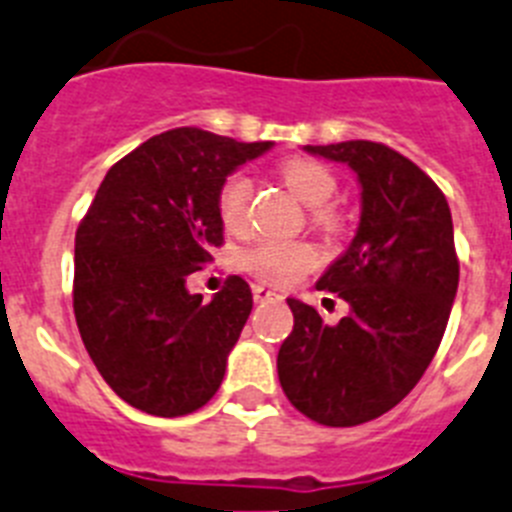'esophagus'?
Returning a JSON list of instances; mask_svg holds the SVG:
<instances>
[{"mask_svg":"<svg viewBox=\"0 0 512 512\" xmlns=\"http://www.w3.org/2000/svg\"><path fill=\"white\" fill-rule=\"evenodd\" d=\"M252 296H255L257 304H262V301H273V299H281V293L270 291V288L265 286H252Z\"/></svg>","mask_w":512,"mask_h":512,"instance_id":"esophagus-1","label":"esophagus"}]
</instances>
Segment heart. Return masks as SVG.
Segmentation results:
<instances>
[{
    "instance_id": "obj_1",
    "label": "heart",
    "mask_w": 512,
    "mask_h": 512,
    "mask_svg": "<svg viewBox=\"0 0 512 512\" xmlns=\"http://www.w3.org/2000/svg\"><path fill=\"white\" fill-rule=\"evenodd\" d=\"M281 177L288 188L299 195L306 206H311V221L324 231L340 229V213L327 203L337 195V177L330 167L317 159L291 157L281 164ZM252 180L247 172H231L224 177L216 193V211L221 224L229 231H242L250 221ZM244 268L257 275L260 281L273 286H291L301 275L309 273L317 262V255L304 242H281L265 239L244 252Z\"/></svg>"
}]
</instances>
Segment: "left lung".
I'll return each mask as SVG.
<instances>
[{
    "mask_svg": "<svg viewBox=\"0 0 512 512\" xmlns=\"http://www.w3.org/2000/svg\"><path fill=\"white\" fill-rule=\"evenodd\" d=\"M304 149L353 167L361 224L317 283L348 301L350 314L330 327L314 306L288 299L293 332L278 350V379L301 415L353 428L397 407L441 345L459 288L451 208L415 162L386 144Z\"/></svg>",
    "mask_w": 512,
    "mask_h": 512,
    "instance_id": "8db88e82",
    "label": "left lung"
}]
</instances>
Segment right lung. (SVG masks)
Returning <instances> with one entry per match:
<instances>
[{"mask_svg":"<svg viewBox=\"0 0 512 512\" xmlns=\"http://www.w3.org/2000/svg\"><path fill=\"white\" fill-rule=\"evenodd\" d=\"M270 146L188 126L151 136L110 167L79 221V335L102 379L136 410L190 415L219 391L252 291L231 275L206 304L185 281L224 244V177Z\"/></svg>","mask_w":512,"mask_h":512,"instance_id":"1","label":"right lung"}]
</instances>
